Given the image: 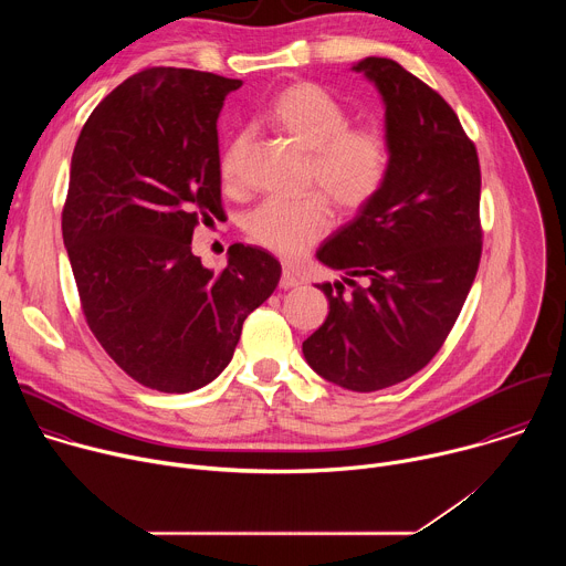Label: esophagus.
Returning <instances> with one entry per match:
<instances>
[{
    "instance_id": "1",
    "label": "esophagus",
    "mask_w": 566,
    "mask_h": 566,
    "mask_svg": "<svg viewBox=\"0 0 566 566\" xmlns=\"http://www.w3.org/2000/svg\"><path fill=\"white\" fill-rule=\"evenodd\" d=\"M295 286H300V280L291 271H284L282 277H280V289L289 291V289H295Z\"/></svg>"
}]
</instances>
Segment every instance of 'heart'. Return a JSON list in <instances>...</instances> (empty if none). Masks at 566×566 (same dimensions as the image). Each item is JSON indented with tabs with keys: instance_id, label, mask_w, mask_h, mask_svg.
<instances>
[{
	"instance_id": "1",
	"label": "heart",
	"mask_w": 566,
	"mask_h": 566,
	"mask_svg": "<svg viewBox=\"0 0 566 566\" xmlns=\"http://www.w3.org/2000/svg\"><path fill=\"white\" fill-rule=\"evenodd\" d=\"M264 120L308 151V186L322 190L300 199H266L247 219L253 241L284 260H295L332 230L334 210L327 193L345 212H358L382 192L394 145L378 125H352L349 109L308 80L277 92L264 109ZM247 145L249 138L239 134L223 149L219 170L226 186L239 184Z\"/></svg>"
}]
</instances>
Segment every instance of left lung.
Listing matches in <instances>:
<instances>
[{"label": "left lung", "mask_w": 566, "mask_h": 566, "mask_svg": "<svg viewBox=\"0 0 566 566\" xmlns=\"http://www.w3.org/2000/svg\"><path fill=\"white\" fill-rule=\"evenodd\" d=\"M394 145L382 192L338 228L317 260L345 273L317 284L329 315L302 352L315 374L376 391L421 371L446 343L481 260V172L452 107L387 57H365Z\"/></svg>", "instance_id": "1"}]
</instances>
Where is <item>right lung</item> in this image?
Masks as SVG:
<instances>
[{
    "mask_svg": "<svg viewBox=\"0 0 566 566\" xmlns=\"http://www.w3.org/2000/svg\"><path fill=\"white\" fill-rule=\"evenodd\" d=\"M241 80L149 66L87 118L71 156L62 239L85 319L136 382L195 391L230 363L282 266L232 244L214 273L192 232L223 212L217 118Z\"/></svg>",
    "mask_w": 566,
    "mask_h": 566,
    "instance_id": "add662e5",
    "label": "right lung"
}]
</instances>
